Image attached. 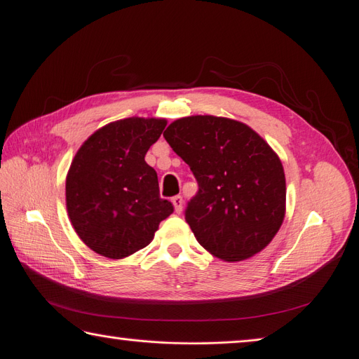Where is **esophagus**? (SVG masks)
Returning a JSON list of instances; mask_svg holds the SVG:
<instances>
[{
    "mask_svg": "<svg viewBox=\"0 0 359 359\" xmlns=\"http://www.w3.org/2000/svg\"><path fill=\"white\" fill-rule=\"evenodd\" d=\"M172 203H173V206H175V212H181L182 211V208H184V199H182V196H173L172 198Z\"/></svg>",
    "mask_w": 359,
    "mask_h": 359,
    "instance_id": "obj_1",
    "label": "esophagus"
}]
</instances>
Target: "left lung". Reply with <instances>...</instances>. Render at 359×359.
Returning <instances> with one entry per match:
<instances>
[{"label":"left lung","mask_w":359,"mask_h":359,"mask_svg":"<svg viewBox=\"0 0 359 359\" xmlns=\"http://www.w3.org/2000/svg\"><path fill=\"white\" fill-rule=\"evenodd\" d=\"M198 181L184 217L198 243L226 262L264 250L286 211L283 165L265 140L235 119L194 115L163 133Z\"/></svg>","instance_id":"8db88e82"}]
</instances>
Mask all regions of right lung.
Masks as SVG:
<instances>
[{"instance_id": "obj_1", "label": "right lung", "mask_w": 359, "mask_h": 359, "mask_svg": "<svg viewBox=\"0 0 359 359\" xmlns=\"http://www.w3.org/2000/svg\"><path fill=\"white\" fill-rule=\"evenodd\" d=\"M166 119L126 118L97 130L76 153L66 180V203L76 233L93 252L123 259L153 241L173 212L160 198L145 154Z\"/></svg>"}]
</instances>
